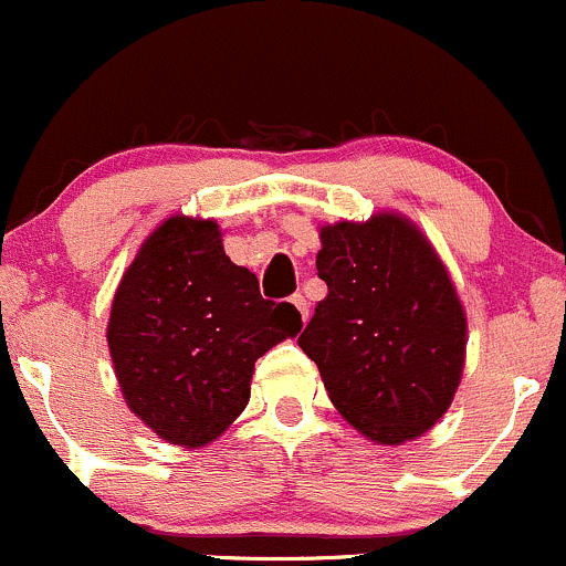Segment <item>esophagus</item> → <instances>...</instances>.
Instances as JSON below:
<instances>
[{
	"label": "esophagus",
	"mask_w": 566,
	"mask_h": 566,
	"mask_svg": "<svg viewBox=\"0 0 566 566\" xmlns=\"http://www.w3.org/2000/svg\"><path fill=\"white\" fill-rule=\"evenodd\" d=\"M291 305H294L296 310H300V318H302V324H307V315H310V310H307V300L302 294H294L291 296Z\"/></svg>",
	"instance_id": "esophagus-1"
}]
</instances>
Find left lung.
Segmentation results:
<instances>
[{"mask_svg": "<svg viewBox=\"0 0 566 566\" xmlns=\"http://www.w3.org/2000/svg\"><path fill=\"white\" fill-rule=\"evenodd\" d=\"M329 294L300 348L332 405L380 446L434 427L464 373L467 315L446 264L399 212L321 227L315 256Z\"/></svg>", "mask_w": 566, "mask_h": 566, "instance_id": "8db88e82", "label": "left lung"}]
</instances>
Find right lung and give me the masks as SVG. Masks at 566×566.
<instances>
[{"instance_id": "1", "label": "right lung", "mask_w": 566, "mask_h": 566, "mask_svg": "<svg viewBox=\"0 0 566 566\" xmlns=\"http://www.w3.org/2000/svg\"><path fill=\"white\" fill-rule=\"evenodd\" d=\"M300 329V310L261 300L256 275L227 256L216 221L172 216L120 277L107 345L139 421L202 448L245 410L256 358Z\"/></svg>"}]
</instances>
